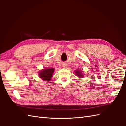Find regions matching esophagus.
Segmentation results:
<instances>
[{"label":"esophagus","instance_id":"esophagus-1","mask_svg":"<svg viewBox=\"0 0 126 126\" xmlns=\"http://www.w3.org/2000/svg\"><path fill=\"white\" fill-rule=\"evenodd\" d=\"M64 67H65V68H66V65H64Z\"/></svg>","mask_w":126,"mask_h":126}]
</instances>
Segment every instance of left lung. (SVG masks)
<instances>
[{"instance_id": "1", "label": "left lung", "mask_w": 126, "mask_h": 126, "mask_svg": "<svg viewBox=\"0 0 126 126\" xmlns=\"http://www.w3.org/2000/svg\"><path fill=\"white\" fill-rule=\"evenodd\" d=\"M75 73H76V75H77V76H79V77L83 76V75L81 74V72L79 71V70H76V71H75Z\"/></svg>"}]
</instances>
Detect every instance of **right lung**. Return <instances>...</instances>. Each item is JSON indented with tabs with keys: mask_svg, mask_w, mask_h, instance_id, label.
I'll return each instance as SVG.
<instances>
[{
	"mask_svg": "<svg viewBox=\"0 0 126 126\" xmlns=\"http://www.w3.org/2000/svg\"><path fill=\"white\" fill-rule=\"evenodd\" d=\"M53 72H54L53 68L45 69L39 72V76L45 81H49L52 76Z\"/></svg>",
	"mask_w": 126,
	"mask_h": 126,
	"instance_id": "right-lung-1",
	"label": "right lung"
}]
</instances>
